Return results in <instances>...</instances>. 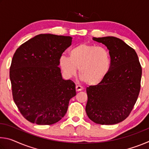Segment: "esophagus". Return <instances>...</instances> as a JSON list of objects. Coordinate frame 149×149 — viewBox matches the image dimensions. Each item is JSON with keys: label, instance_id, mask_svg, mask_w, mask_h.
<instances>
[{"label": "esophagus", "instance_id": "34e87169", "mask_svg": "<svg viewBox=\"0 0 149 149\" xmlns=\"http://www.w3.org/2000/svg\"><path fill=\"white\" fill-rule=\"evenodd\" d=\"M75 90H76V91H81L83 90V87L79 86V85H76V87H75Z\"/></svg>", "mask_w": 149, "mask_h": 149}]
</instances>
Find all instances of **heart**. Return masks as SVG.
I'll use <instances>...</instances> for the list:
<instances>
[{
	"instance_id": "heart-1",
	"label": "heart",
	"mask_w": 149,
	"mask_h": 149,
	"mask_svg": "<svg viewBox=\"0 0 149 149\" xmlns=\"http://www.w3.org/2000/svg\"><path fill=\"white\" fill-rule=\"evenodd\" d=\"M111 56L107 49L86 43L77 45L70 51V58L62 56L60 66L68 78L74 76L79 68L81 81L87 85L100 84L109 74Z\"/></svg>"
}]
</instances>
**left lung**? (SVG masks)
Wrapping results in <instances>:
<instances>
[{"label":"left lung","instance_id":"left-lung-1","mask_svg":"<svg viewBox=\"0 0 149 149\" xmlns=\"http://www.w3.org/2000/svg\"><path fill=\"white\" fill-rule=\"evenodd\" d=\"M93 39L107 47L112 63L107 77L87 88L85 111L96 123L116 124L128 117L137 101L142 68L135 50L122 40L114 37Z\"/></svg>","mask_w":149,"mask_h":149}]
</instances>
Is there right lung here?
Segmentation results:
<instances>
[{
  "instance_id": "right-lung-1",
  "label": "right lung",
  "mask_w": 149,
  "mask_h": 149,
  "mask_svg": "<svg viewBox=\"0 0 149 149\" xmlns=\"http://www.w3.org/2000/svg\"><path fill=\"white\" fill-rule=\"evenodd\" d=\"M72 38L40 34L17 49L12 60L10 79L13 99L22 116L38 125H51L64 116L75 85L62 79L58 67Z\"/></svg>"
}]
</instances>
